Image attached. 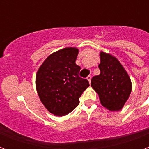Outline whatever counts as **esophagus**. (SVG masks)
<instances>
[{"mask_svg":"<svg viewBox=\"0 0 149 149\" xmlns=\"http://www.w3.org/2000/svg\"><path fill=\"white\" fill-rule=\"evenodd\" d=\"M91 79H92V77H91L90 75H89V76H88V77H87V80H88V82H90Z\"/></svg>","mask_w":149,"mask_h":149,"instance_id":"34e87169","label":"esophagus"}]
</instances>
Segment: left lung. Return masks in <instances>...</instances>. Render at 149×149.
I'll return each mask as SVG.
<instances>
[{
	"label": "left lung",
	"mask_w": 149,
	"mask_h": 149,
	"mask_svg": "<svg viewBox=\"0 0 149 149\" xmlns=\"http://www.w3.org/2000/svg\"><path fill=\"white\" fill-rule=\"evenodd\" d=\"M100 73L92 78L91 86L99 95L100 103L110 111H119L132 91L131 80L117 59L100 52Z\"/></svg>",
	"instance_id": "1"
}]
</instances>
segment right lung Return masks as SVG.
<instances>
[{
  "label": "right lung",
  "mask_w": 149,
  "mask_h": 149,
  "mask_svg": "<svg viewBox=\"0 0 149 149\" xmlns=\"http://www.w3.org/2000/svg\"><path fill=\"white\" fill-rule=\"evenodd\" d=\"M78 49L65 48L49 56L38 69L36 88L40 100L53 115L68 114L79 104V98L89 86L79 77L76 65Z\"/></svg>",
  "instance_id": "add662e5"
}]
</instances>
